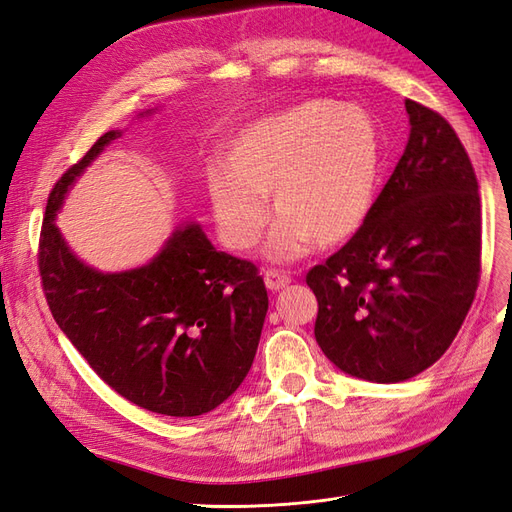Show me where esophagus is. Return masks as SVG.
I'll list each match as a JSON object with an SVG mask.
<instances>
[{"instance_id":"esophagus-1","label":"esophagus","mask_w":512,"mask_h":512,"mask_svg":"<svg viewBox=\"0 0 512 512\" xmlns=\"http://www.w3.org/2000/svg\"><path fill=\"white\" fill-rule=\"evenodd\" d=\"M265 284H267V288L271 292H277V290H282V288H286L290 284V277L280 273V271H267L265 273Z\"/></svg>"}]
</instances>
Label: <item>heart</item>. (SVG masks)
Here are the masks:
<instances>
[{"label":"heart","mask_w":512,"mask_h":512,"mask_svg":"<svg viewBox=\"0 0 512 512\" xmlns=\"http://www.w3.org/2000/svg\"><path fill=\"white\" fill-rule=\"evenodd\" d=\"M207 194L222 241L245 252L277 215L265 245L273 262L303 258L320 241L363 228L378 181V136L354 106L309 100L262 117L230 138L224 164L207 168Z\"/></svg>","instance_id":"1"}]
</instances>
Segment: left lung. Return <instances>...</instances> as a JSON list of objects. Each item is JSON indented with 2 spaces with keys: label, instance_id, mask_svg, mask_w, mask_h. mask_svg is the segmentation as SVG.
<instances>
[{
  "label": "left lung",
  "instance_id": "left-lung-1",
  "mask_svg": "<svg viewBox=\"0 0 512 512\" xmlns=\"http://www.w3.org/2000/svg\"><path fill=\"white\" fill-rule=\"evenodd\" d=\"M410 138L363 228L307 273L314 335L346 374L414 378L453 344L480 277V198L442 115L406 100Z\"/></svg>",
  "mask_w": 512,
  "mask_h": 512
}]
</instances>
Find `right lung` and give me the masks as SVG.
<instances>
[{
    "label": "right lung",
    "mask_w": 512,
    "mask_h": 512,
    "mask_svg": "<svg viewBox=\"0 0 512 512\" xmlns=\"http://www.w3.org/2000/svg\"><path fill=\"white\" fill-rule=\"evenodd\" d=\"M119 136H100L55 183L40 232L42 288L59 329L111 389L149 412L200 416L250 371L267 288L252 262L215 250L196 222H181L147 265L128 271H98L70 250L57 213Z\"/></svg>",
    "instance_id": "add662e5"
}]
</instances>
